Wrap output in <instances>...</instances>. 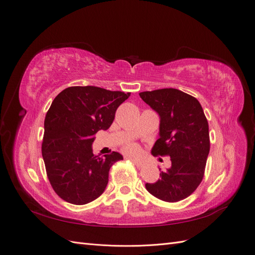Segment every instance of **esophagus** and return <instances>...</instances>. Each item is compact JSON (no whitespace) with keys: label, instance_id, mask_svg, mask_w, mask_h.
Returning a JSON list of instances; mask_svg holds the SVG:
<instances>
[{"label":"esophagus","instance_id":"1","mask_svg":"<svg viewBox=\"0 0 255 255\" xmlns=\"http://www.w3.org/2000/svg\"><path fill=\"white\" fill-rule=\"evenodd\" d=\"M129 159L133 161V163L136 165V166H138V167H142L144 164H143V161H141V160H139V159H136V158H134V157H129Z\"/></svg>","mask_w":255,"mask_h":255}]
</instances>
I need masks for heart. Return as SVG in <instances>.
Instances as JSON below:
<instances>
[{
  "instance_id": "heart-1",
  "label": "heart",
  "mask_w": 255,
  "mask_h": 255,
  "mask_svg": "<svg viewBox=\"0 0 255 255\" xmlns=\"http://www.w3.org/2000/svg\"><path fill=\"white\" fill-rule=\"evenodd\" d=\"M125 151L128 153V154H132V155H134V154H138L140 151L139 146H138L137 144L135 143H129L128 145L125 146Z\"/></svg>"
}]
</instances>
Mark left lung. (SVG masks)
Segmentation results:
<instances>
[{"label":"left lung","mask_w":255,"mask_h":255,"mask_svg":"<svg viewBox=\"0 0 255 255\" xmlns=\"http://www.w3.org/2000/svg\"><path fill=\"white\" fill-rule=\"evenodd\" d=\"M160 118L159 138L154 143V156H169L171 167L160 171V179L146 183L151 195L166 202L186 199L202 182L210 153L208 122L198 100L174 88L139 94Z\"/></svg>","instance_id":"1"}]
</instances>
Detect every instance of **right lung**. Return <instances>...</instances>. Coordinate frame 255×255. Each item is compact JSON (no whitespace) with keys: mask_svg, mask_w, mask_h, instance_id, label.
<instances>
[{"mask_svg":"<svg viewBox=\"0 0 255 255\" xmlns=\"http://www.w3.org/2000/svg\"><path fill=\"white\" fill-rule=\"evenodd\" d=\"M129 95L72 86L53 100L45 115L41 151L51 186L66 202L87 204L103 194L111 167L123 157L118 152L94 155V135L110 128L116 111Z\"/></svg>","mask_w":255,"mask_h":255,"instance_id":"1","label":"right lung"}]
</instances>
